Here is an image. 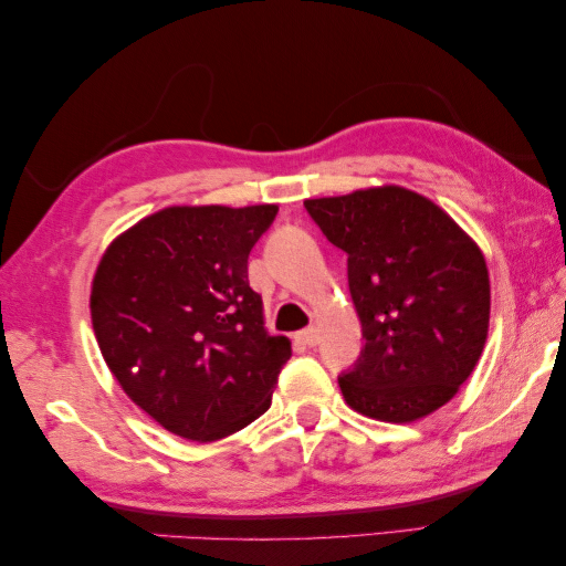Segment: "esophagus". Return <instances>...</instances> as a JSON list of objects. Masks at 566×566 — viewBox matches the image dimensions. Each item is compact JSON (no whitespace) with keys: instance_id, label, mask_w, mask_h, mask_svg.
Returning a JSON list of instances; mask_svg holds the SVG:
<instances>
[{"instance_id":"obj_1","label":"esophagus","mask_w":566,"mask_h":566,"mask_svg":"<svg viewBox=\"0 0 566 566\" xmlns=\"http://www.w3.org/2000/svg\"><path fill=\"white\" fill-rule=\"evenodd\" d=\"M318 338H321V326L318 324L303 328V332L298 334V342H303L306 346H316Z\"/></svg>"}]
</instances>
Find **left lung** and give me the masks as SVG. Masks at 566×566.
Listing matches in <instances>:
<instances>
[{"instance_id": "obj_1", "label": "left lung", "mask_w": 566, "mask_h": 566, "mask_svg": "<svg viewBox=\"0 0 566 566\" xmlns=\"http://www.w3.org/2000/svg\"><path fill=\"white\" fill-rule=\"evenodd\" d=\"M349 255L361 356L338 377L346 405L381 422H415L458 395L481 359L491 318L478 242L432 199L397 185L306 199Z\"/></svg>"}]
</instances>
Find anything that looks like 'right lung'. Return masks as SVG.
I'll list each match as a JSON object with an SVG mask.
<instances>
[{"instance_id": "add662e5", "label": "right lung", "mask_w": 566, "mask_h": 566, "mask_svg": "<svg viewBox=\"0 0 566 566\" xmlns=\"http://www.w3.org/2000/svg\"><path fill=\"white\" fill-rule=\"evenodd\" d=\"M275 205H171L124 230L91 285L95 342L134 405L212 442L271 407L291 342L265 328L248 255Z\"/></svg>"}]
</instances>
